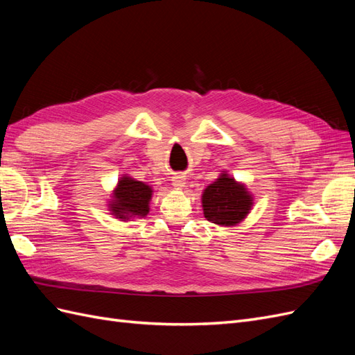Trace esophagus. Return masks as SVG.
<instances>
[{"instance_id":"34e87169","label":"esophagus","mask_w":355,"mask_h":355,"mask_svg":"<svg viewBox=\"0 0 355 355\" xmlns=\"http://www.w3.org/2000/svg\"><path fill=\"white\" fill-rule=\"evenodd\" d=\"M187 184V178L185 175L182 173H176L173 178H171V185H173L175 188H184Z\"/></svg>"}]
</instances>
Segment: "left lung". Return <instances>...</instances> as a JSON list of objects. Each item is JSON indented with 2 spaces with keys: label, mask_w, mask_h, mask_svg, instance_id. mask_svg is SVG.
Returning a JSON list of instances; mask_svg holds the SVG:
<instances>
[{
  "label": "left lung",
  "mask_w": 355,
  "mask_h": 355,
  "mask_svg": "<svg viewBox=\"0 0 355 355\" xmlns=\"http://www.w3.org/2000/svg\"><path fill=\"white\" fill-rule=\"evenodd\" d=\"M204 218L222 227H235L245 219L253 207V196L245 185L231 178L227 171L202 191Z\"/></svg>",
  "instance_id": "obj_1"
}]
</instances>
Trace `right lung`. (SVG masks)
<instances>
[{
    "label": "right lung",
    "mask_w": 355,
    "mask_h": 355,
    "mask_svg": "<svg viewBox=\"0 0 355 355\" xmlns=\"http://www.w3.org/2000/svg\"><path fill=\"white\" fill-rule=\"evenodd\" d=\"M153 187L146 185L145 182L123 175L112 191L108 210L112 216L124 222L145 218L149 213V201L153 198Z\"/></svg>",
    "instance_id": "right-lung-1"
}]
</instances>
